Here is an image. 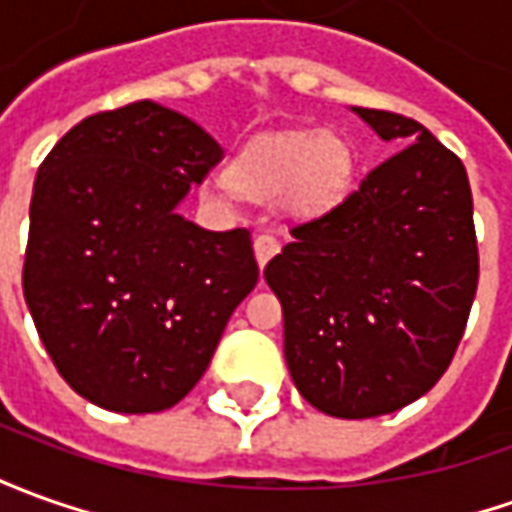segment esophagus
I'll list each match as a JSON object with an SVG mask.
<instances>
[{
  "mask_svg": "<svg viewBox=\"0 0 512 512\" xmlns=\"http://www.w3.org/2000/svg\"><path fill=\"white\" fill-rule=\"evenodd\" d=\"M253 250H256V262H259V267H264V264L270 262L278 253V239L270 234H259L253 239Z\"/></svg>",
  "mask_w": 512,
  "mask_h": 512,
  "instance_id": "1",
  "label": "esophagus"
}]
</instances>
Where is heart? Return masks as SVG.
<instances>
[{
  "mask_svg": "<svg viewBox=\"0 0 512 512\" xmlns=\"http://www.w3.org/2000/svg\"><path fill=\"white\" fill-rule=\"evenodd\" d=\"M354 172L351 147L337 133L284 130L245 147L231 172H217L206 192L222 203L239 195L253 200H278L298 211H317L337 203Z\"/></svg>",
  "mask_w": 512,
  "mask_h": 512,
  "instance_id": "obj_1",
  "label": "heart"
}]
</instances>
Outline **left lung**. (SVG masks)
I'll use <instances>...</instances> for the list:
<instances>
[{
    "instance_id": "1",
    "label": "left lung",
    "mask_w": 512,
    "mask_h": 512,
    "mask_svg": "<svg viewBox=\"0 0 512 512\" xmlns=\"http://www.w3.org/2000/svg\"><path fill=\"white\" fill-rule=\"evenodd\" d=\"M401 147L264 267L284 309L298 393L334 418H376L429 393L477 295L474 200L463 161L415 119L351 108Z\"/></svg>"
}]
</instances>
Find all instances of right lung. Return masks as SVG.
Returning <instances> with one entry per match:
<instances>
[{"label":"right lung","instance_id":"1","mask_svg":"<svg viewBox=\"0 0 512 512\" xmlns=\"http://www.w3.org/2000/svg\"><path fill=\"white\" fill-rule=\"evenodd\" d=\"M220 161L200 125L142 100L83 119L38 167L24 301L58 373L102 410L175 407L259 281L248 228L178 214Z\"/></svg>","mask_w":512,"mask_h":512}]
</instances>
